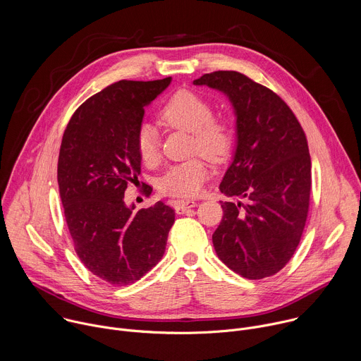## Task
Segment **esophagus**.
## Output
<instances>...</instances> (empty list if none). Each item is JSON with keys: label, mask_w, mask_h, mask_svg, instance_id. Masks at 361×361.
Returning a JSON list of instances; mask_svg holds the SVG:
<instances>
[{"label": "esophagus", "mask_w": 361, "mask_h": 361, "mask_svg": "<svg viewBox=\"0 0 361 361\" xmlns=\"http://www.w3.org/2000/svg\"><path fill=\"white\" fill-rule=\"evenodd\" d=\"M173 204H174V209L177 214H184L187 209L197 205L195 201H183V200H176V201H173Z\"/></svg>", "instance_id": "esophagus-1"}]
</instances>
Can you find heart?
<instances>
[{"mask_svg": "<svg viewBox=\"0 0 361 361\" xmlns=\"http://www.w3.org/2000/svg\"><path fill=\"white\" fill-rule=\"evenodd\" d=\"M160 122L177 130L192 133V152L201 153L214 163L228 159L233 145V132L225 118L214 117V106L204 96L181 89L176 92L160 109ZM136 152L140 160L152 166L160 159V139L157 130L143 125L136 133ZM209 177V167L202 157H194L170 166L159 178L163 194L192 198L200 194Z\"/></svg>", "mask_w": 361, "mask_h": 361, "instance_id": "1", "label": "heart"}]
</instances>
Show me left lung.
Returning <instances> with one entry per match:
<instances>
[{
    "instance_id": "obj_1",
    "label": "left lung",
    "mask_w": 361,
    "mask_h": 361,
    "mask_svg": "<svg viewBox=\"0 0 361 361\" xmlns=\"http://www.w3.org/2000/svg\"><path fill=\"white\" fill-rule=\"evenodd\" d=\"M192 83L226 94L236 116V149L219 190L247 202H221L215 252L244 278L272 276L293 257L309 212L312 163L305 132L275 92L244 73L216 71Z\"/></svg>"
}]
</instances>
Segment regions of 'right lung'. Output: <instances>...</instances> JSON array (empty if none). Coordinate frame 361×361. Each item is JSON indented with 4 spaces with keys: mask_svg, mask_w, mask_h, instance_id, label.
Masks as SVG:
<instances>
[{
    "mask_svg": "<svg viewBox=\"0 0 361 361\" xmlns=\"http://www.w3.org/2000/svg\"><path fill=\"white\" fill-rule=\"evenodd\" d=\"M170 82L118 80L104 87L76 109L62 137L58 184L75 251L111 285L135 283L154 268L174 224V209L161 201L139 211L125 204L128 184L140 174L135 140L145 107Z\"/></svg>",
    "mask_w": 361,
    "mask_h": 361,
    "instance_id": "right-lung-1",
    "label": "right lung"
}]
</instances>
